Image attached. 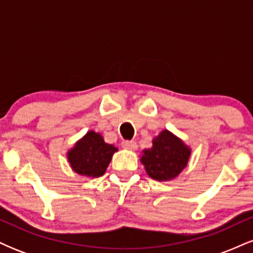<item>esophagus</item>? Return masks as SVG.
Wrapping results in <instances>:
<instances>
[{"label":"esophagus","mask_w":253,"mask_h":253,"mask_svg":"<svg viewBox=\"0 0 253 253\" xmlns=\"http://www.w3.org/2000/svg\"><path fill=\"white\" fill-rule=\"evenodd\" d=\"M121 146H123L124 149L132 150V151H134V150L138 149V145H136L135 141H129V140L123 141V143H121Z\"/></svg>","instance_id":"obj_1"}]
</instances>
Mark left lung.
Masks as SVG:
<instances>
[{
    "mask_svg": "<svg viewBox=\"0 0 253 253\" xmlns=\"http://www.w3.org/2000/svg\"><path fill=\"white\" fill-rule=\"evenodd\" d=\"M190 155L191 149L181 138L163 129L153 138L152 147L143 151L140 162L151 178L168 182L185 169Z\"/></svg>",
    "mask_w": 253,
    "mask_h": 253,
    "instance_id": "left-lung-1",
    "label": "left lung"
}]
</instances>
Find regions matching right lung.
<instances>
[{
  "label": "right lung",
  "instance_id": "obj_1",
  "mask_svg": "<svg viewBox=\"0 0 253 253\" xmlns=\"http://www.w3.org/2000/svg\"><path fill=\"white\" fill-rule=\"evenodd\" d=\"M117 151L118 147L107 144L100 133L89 130L68 151L66 157L75 172L81 176L96 178L104 175Z\"/></svg>",
  "mask_w": 253,
  "mask_h": 253
}]
</instances>
